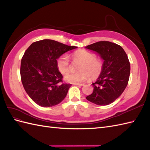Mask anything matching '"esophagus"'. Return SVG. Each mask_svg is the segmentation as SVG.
Masks as SVG:
<instances>
[{
  "instance_id": "obj_1",
  "label": "esophagus",
  "mask_w": 150,
  "mask_h": 150,
  "mask_svg": "<svg viewBox=\"0 0 150 150\" xmlns=\"http://www.w3.org/2000/svg\"><path fill=\"white\" fill-rule=\"evenodd\" d=\"M74 84L76 85V86H84L83 84H79V83H75Z\"/></svg>"
}]
</instances>
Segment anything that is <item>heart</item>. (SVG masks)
Returning <instances> with one entry per match:
<instances>
[{"instance_id": "1", "label": "heart", "mask_w": 150, "mask_h": 150, "mask_svg": "<svg viewBox=\"0 0 150 150\" xmlns=\"http://www.w3.org/2000/svg\"><path fill=\"white\" fill-rule=\"evenodd\" d=\"M72 60L79 62L77 66L78 72L67 74L70 71L69 57L64 54L59 57L56 64L57 67L62 74H66L64 79L67 82L71 83H82L88 78L94 80L101 75L103 69V61L97 58L95 54L86 50H78L72 54Z\"/></svg>"}]
</instances>
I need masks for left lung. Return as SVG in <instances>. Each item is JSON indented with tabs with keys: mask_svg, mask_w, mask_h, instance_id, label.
<instances>
[{
	"mask_svg": "<svg viewBox=\"0 0 150 150\" xmlns=\"http://www.w3.org/2000/svg\"><path fill=\"white\" fill-rule=\"evenodd\" d=\"M86 48L96 51L104 60L101 74L92 84L93 92L86 98L97 105H108L121 96L128 85L130 74L128 56L120 45L109 41L95 42Z\"/></svg>",
	"mask_w": 150,
	"mask_h": 150,
	"instance_id": "1",
	"label": "left lung"
}]
</instances>
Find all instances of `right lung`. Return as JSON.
Instances as JSON below:
<instances>
[{"label":"right lung","mask_w":150,"mask_h":150,"mask_svg":"<svg viewBox=\"0 0 150 150\" xmlns=\"http://www.w3.org/2000/svg\"><path fill=\"white\" fill-rule=\"evenodd\" d=\"M77 48L51 39L33 42L22 58L21 77L29 96L42 107L59 104L66 96L71 84L63 83L56 61L63 54Z\"/></svg>","instance_id":"1"}]
</instances>
